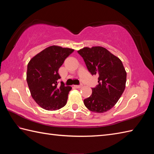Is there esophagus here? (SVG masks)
<instances>
[{"label":"esophagus","mask_w":154,"mask_h":154,"mask_svg":"<svg viewBox=\"0 0 154 154\" xmlns=\"http://www.w3.org/2000/svg\"><path fill=\"white\" fill-rule=\"evenodd\" d=\"M82 87H83V85L82 84L79 85H75V88H77V89H79V88H81Z\"/></svg>","instance_id":"esophagus-1"}]
</instances>
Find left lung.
Wrapping results in <instances>:
<instances>
[{
	"label": "left lung",
	"mask_w": 154,
	"mask_h": 154,
	"mask_svg": "<svg viewBox=\"0 0 154 154\" xmlns=\"http://www.w3.org/2000/svg\"><path fill=\"white\" fill-rule=\"evenodd\" d=\"M77 52L90 73L99 75V85L92 88V94L84 100V104L92 112H106L115 105L125 89L126 72L122 61L100 46L85 47Z\"/></svg>",
	"instance_id": "left-lung-1"
}]
</instances>
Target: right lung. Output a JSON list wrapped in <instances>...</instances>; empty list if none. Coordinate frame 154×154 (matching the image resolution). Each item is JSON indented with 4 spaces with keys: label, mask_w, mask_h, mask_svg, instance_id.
Listing matches in <instances>:
<instances>
[{
    "label": "right lung",
    "mask_w": 154,
    "mask_h": 154,
    "mask_svg": "<svg viewBox=\"0 0 154 154\" xmlns=\"http://www.w3.org/2000/svg\"><path fill=\"white\" fill-rule=\"evenodd\" d=\"M73 49L51 45L35 55L29 61L26 81L31 95L42 109L56 110L67 103L71 87L63 82L58 85L61 77L58 70Z\"/></svg>",
    "instance_id": "obj_1"
}]
</instances>
